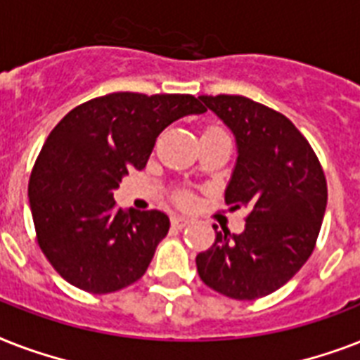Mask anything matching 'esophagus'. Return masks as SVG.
<instances>
[{
  "instance_id": "34e87169",
  "label": "esophagus",
  "mask_w": 360,
  "mask_h": 360,
  "mask_svg": "<svg viewBox=\"0 0 360 360\" xmlns=\"http://www.w3.org/2000/svg\"><path fill=\"white\" fill-rule=\"evenodd\" d=\"M191 222L192 220L185 219V217H179V214H174V217H172V226L177 228V230H183V228L191 224Z\"/></svg>"
}]
</instances>
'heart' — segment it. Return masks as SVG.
I'll return each mask as SVG.
<instances>
[{"label": "heart", "mask_w": 360, "mask_h": 360, "mask_svg": "<svg viewBox=\"0 0 360 360\" xmlns=\"http://www.w3.org/2000/svg\"><path fill=\"white\" fill-rule=\"evenodd\" d=\"M219 130H222L220 127H217V124H211V127H207V129L203 130V132H219ZM175 200L181 203V205H191L192 203V196L188 194V192H179L177 196H175Z\"/></svg>", "instance_id": "heart-1"}]
</instances>
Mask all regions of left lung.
Segmentation results:
<instances>
[{
    "mask_svg": "<svg viewBox=\"0 0 360 360\" xmlns=\"http://www.w3.org/2000/svg\"><path fill=\"white\" fill-rule=\"evenodd\" d=\"M236 134V169L226 203L246 207L245 231H217L196 256L211 290L254 301L290 282L316 248L327 207V179L312 146L284 114L240 95H202Z\"/></svg>",
    "mask_w": 360,
    "mask_h": 360,
    "instance_id": "1",
    "label": "left lung"
}]
</instances>
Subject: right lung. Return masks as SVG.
I'll list each match as a JSON object with an SVG mask.
<instances>
[{"instance_id":"add662e5","label":"right lung","mask_w":360,"mask_h":360,"mask_svg":"<svg viewBox=\"0 0 360 360\" xmlns=\"http://www.w3.org/2000/svg\"><path fill=\"white\" fill-rule=\"evenodd\" d=\"M192 95L120 91L76 106L48 134L31 169L37 243L69 284L112 293L140 280L169 230L162 211H123L114 191L129 169L146 168L158 134L188 114Z\"/></svg>"}]
</instances>
